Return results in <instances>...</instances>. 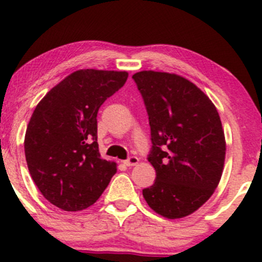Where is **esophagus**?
<instances>
[{"instance_id":"esophagus-1","label":"esophagus","mask_w":262,"mask_h":262,"mask_svg":"<svg viewBox=\"0 0 262 262\" xmlns=\"http://www.w3.org/2000/svg\"><path fill=\"white\" fill-rule=\"evenodd\" d=\"M138 161H139V159L137 158V156H130L128 160L124 161V164H125L126 167H134V165L138 164Z\"/></svg>"}]
</instances>
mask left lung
I'll list each match as a JSON object with an SVG mask.
<instances>
[{
    "label": "left lung",
    "instance_id": "8db88e82",
    "mask_svg": "<svg viewBox=\"0 0 262 262\" xmlns=\"http://www.w3.org/2000/svg\"><path fill=\"white\" fill-rule=\"evenodd\" d=\"M133 79L148 114V161L156 172L143 198L160 216L182 219L198 211L221 180L226 141L219 111L208 95L180 75L141 71Z\"/></svg>",
    "mask_w": 262,
    "mask_h": 262
}]
</instances>
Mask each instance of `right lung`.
Instances as JSON below:
<instances>
[{"mask_svg": "<svg viewBox=\"0 0 262 262\" xmlns=\"http://www.w3.org/2000/svg\"><path fill=\"white\" fill-rule=\"evenodd\" d=\"M126 79L125 71H75L32 114L24 138L27 165L43 198L58 208L76 212L93 205L116 173V163L99 154L97 114Z\"/></svg>", "mask_w": 262, "mask_h": 262, "instance_id": "1", "label": "right lung"}]
</instances>
